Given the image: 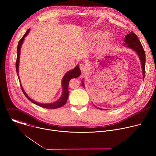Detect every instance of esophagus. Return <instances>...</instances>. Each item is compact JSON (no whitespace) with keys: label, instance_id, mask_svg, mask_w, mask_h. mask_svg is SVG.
I'll use <instances>...</instances> for the list:
<instances>
[{"label":"esophagus","instance_id":"obj_1","mask_svg":"<svg viewBox=\"0 0 156 156\" xmlns=\"http://www.w3.org/2000/svg\"><path fill=\"white\" fill-rule=\"evenodd\" d=\"M80 69L82 72V73H84L87 70V66L86 64H84V63L81 64L80 65Z\"/></svg>","mask_w":156,"mask_h":156}]
</instances>
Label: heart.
Here are the masks:
<instances>
[{
  "instance_id": "b5f03b06",
  "label": "heart",
  "mask_w": 156,
  "mask_h": 156,
  "mask_svg": "<svg viewBox=\"0 0 156 156\" xmlns=\"http://www.w3.org/2000/svg\"><path fill=\"white\" fill-rule=\"evenodd\" d=\"M102 36V34L101 32L98 31H94L90 34V37L91 39H96L100 38ZM111 38H112V34L110 33H105L102 36V39L105 41H108L109 40L111 39Z\"/></svg>"
}]
</instances>
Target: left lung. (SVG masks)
Returning <instances> with one entry per match:
<instances>
[{
	"mask_svg": "<svg viewBox=\"0 0 156 156\" xmlns=\"http://www.w3.org/2000/svg\"><path fill=\"white\" fill-rule=\"evenodd\" d=\"M125 44H127V46L134 51H135L137 54H138L141 62L142 64V68H143V78L144 79L145 76V63H146V55L144 48L142 46L141 42L140 41L138 36L136 35L135 33L133 31H131L130 33L128 34L125 38ZM83 86H84L83 83ZM98 108V107H97ZM101 109V108H99Z\"/></svg>",
	"mask_w": 156,
	"mask_h": 156,
	"instance_id": "8db88e82",
	"label": "left lung"
}]
</instances>
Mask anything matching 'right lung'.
I'll list each match as a JSON object with an SVG mask.
<instances>
[{
	"label": "right lung",
	"instance_id": "1",
	"mask_svg": "<svg viewBox=\"0 0 156 156\" xmlns=\"http://www.w3.org/2000/svg\"><path fill=\"white\" fill-rule=\"evenodd\" d=\"M30 31V29H28L27 32L25 33V34L23 35V36L21 37V39L18 42V47H17V57H16V64H15V66H16V73H17V75H18V65H19V59H20V49H21V44L22 43H23V40H24V38L28 34ZM81 75V70L79 68V66H76V67L69 72L68 73H66L63 80H62V86H63V94L62 95V97L57 101H56L55 102H54V103H52V104H40V103H37L34 101H33L31 99H30L27 95V94L25 93L23 87H22L21 85L20 84V86H21V90L22 91H23V93H24V94L25 95V96L31 101L33 103L41 107H44V108H59L63 105H64L66 101H67V99H68V98H69V90H68V87H69V81L72 78H77L80 75ZM18 79L20 80L19 78V76H18Z\"/></svg>",
	"mask_w": 156,
	"mask_h": 156
}]
</instances>
